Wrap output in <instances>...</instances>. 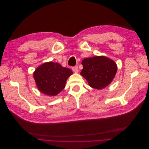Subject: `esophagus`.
<instances>
[{"mask_svg": "<svg viewBox=\"0 0 149 149\" xmlns=\"http://www.w3.org/2000/svg\"><path fill=\"white\" fill-rule=\"evenodd\" d=\"M72 70L74 73H77L79 72V69L77 66H74L72 68Z\"/></svg>", "mask_w": 149, "mask_h": 149, "instance_id": "1", "label": "esophagus"}]
</instances>
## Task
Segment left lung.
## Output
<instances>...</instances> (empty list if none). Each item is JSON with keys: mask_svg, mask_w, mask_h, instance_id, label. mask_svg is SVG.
Segmentation results:
<instances>
[{"mask_svg": "<svg viewBox=\"0 0 149 149\" xmlns=\"http://www.w3.org/2000/svg\"><path fill=\"white\" fill-rule=\"evenodd\" d=\"M83 66L80 74L86 79L88 85L96 89H102L113 80L117 65L111 59L106 56L85 58L81 62Z\"/></svg>", "mask_w": 149, "mask_h": 149, "instance_id": "obj_1", "label": "left lung"}]
</instances>
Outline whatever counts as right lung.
I'll use <instances>...</instances> for the list:
<instances>
[{
    "mask_svg": "<svg viewBox=\"0 0 149 149\" xmlns=\"http://www.w3.org/2000/svg\"><path fill=\"white\" fill-rule=\"evenodd\" d=\"M72 74L70 69L49 62L39 66L33 73V77L40 92L54 96L65 87L67 79Z\"/></svg>",
    "mask_w": 149,
    "mask_h": 149,
    "instance_id": "right-lung-1",
    "label": "right lung"
}]
</instances>
